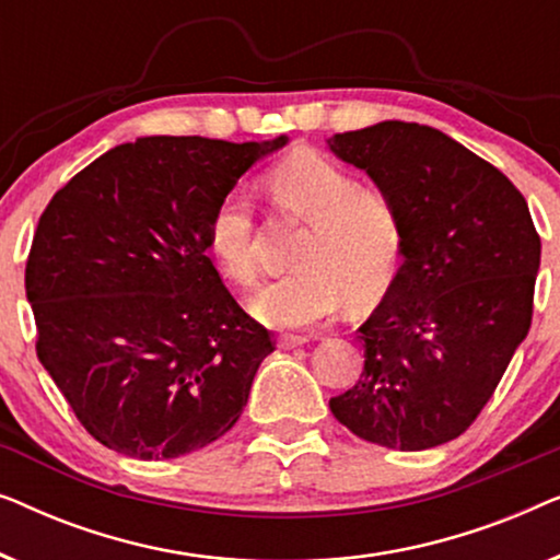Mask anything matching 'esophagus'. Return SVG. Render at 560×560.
Here are the masks:
<instances>
[{
    "label": "esophagus",
    "instance_id": "obj_1",
    "mask_svg": "<svg viewBox=\"0 0 560 560\" xmlns=\"http://www.w3.org/2000/svg\"><path fill=\"white\" fill-rule=\"evenodd\" d=\"M311 339L308 336H280V347L282 349H295V347H303V343H308Z\"/></svg>",
    "mask_w": 560,
    "mask_h": 560
}]
</instances>
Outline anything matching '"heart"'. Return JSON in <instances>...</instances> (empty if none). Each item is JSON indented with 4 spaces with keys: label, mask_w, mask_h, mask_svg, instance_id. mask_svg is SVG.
<instances>
[{
    "label": "heart",
    "mask_w": 560,
    "mask_h": 560,
    "mask_svg": "<svg viewBox=\"0 0 560 560\" xmlns=\"http://www.w3.org/2000/svg\"><path fill=\"white\" fill-rule=\"evenodd\" d=\"M280 209L311 232L298 247V270L267 282L249 308L267 326L305 328L331 318L349 303L370 311L389 293L402 259V226L393 201L359 188L354 175L316 152H298L270 173ZM209 242L224 272L240 285L259 275L257 217L252 196L234 188L209 221Z\"/></svg>",
    "instance_id": "1"
}]
</instances>
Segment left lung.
Masks as SVG:
<instances>
[{
    "label": "left lung",
    "mask_w": 560,
    "mask_h": 560,
    "mask_svg": "<svg viewBox=\"0 0 560 560\" xmlns=\"http://www.w3.org/2000/svg\"><path fill=\"white\" fill-rule=\"evenodd\" d=\"M326 142L402 226L397 278L359 326L362 377L328 405L377 446H441L474 423L530 331L540 236L523 194L441 129L389 119Z\"/></svg>",
    "instance_id": "8db88e82"
}]
</instances>
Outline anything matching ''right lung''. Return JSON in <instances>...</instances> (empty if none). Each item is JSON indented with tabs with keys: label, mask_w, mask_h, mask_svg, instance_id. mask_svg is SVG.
Returning a JSON list of instances; mask_svg holds the SVG:
<instances>
[{
	"label": "right lung",
	"mask_w": 560,
	"mask_h": 560,
	"mask_svg": "<svg viewBox=\"0 0 560 560\" xmlns=\"http://www.w3.org/2000/svg\"><path fill=\"white\" fill-rule=\"evenodd\" d=\"M285 144L140 137L83 167L43 211L25 267L37 359L106 448L178 458L240 420L275 347L221 282L209 221Z\"/></svg>",
	"instance_id": "right-lung-1"
}]
</instances>
